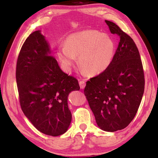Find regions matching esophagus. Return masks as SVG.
<instances>
[{"mask_svg": "<svg viewBox=\"0 0 158 158\" xmlns=\"http://www.w3.org/2000/svg\"><path fill=\"white\" fill-rule=\"evenodd\" d=\"M79 85H80V88H81V89H84L85 87V81H83V80H81V81H79Z\"/></svg>", "mask_w": 158, "mask_h": 158, "instance_id": "34e87169", "label": "esophagus"}]
</instances>
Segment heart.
Listing matches in <instances>:
<instances>
[{"label": "heart", "mask_w": 158, "mask_h": 158, "mask_svg": "<svg viewBox=\"0 0 158 158\" xmlns=\"http://www.w3.org/2000/svg\"><path fill=\"white\" fill-rule=\"evenodd\" d=\"M113 39L94 30L69 35L64 45L58 48L57 56L64 69L70 70L78 56V63L89 75H97L109 68L115 55Z\"/></svg>", "instance_id": "heart-1"}]
</instances>
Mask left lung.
Masks as SVG:
<instances>
[{
    "label": "left lung",
    "mask_w": 158,
    "mask_h": 158,
    "mask_svg": "<svg viewBox=\"0 0 158 158\" xmlns=\"http://www.w3.org/2000/svg\"><path fill=\"white\" fill-rule=\"evenodd\" d=\"M120 41L109 67L86 82L84 94L97 125L115 132L129 125L143 98L145 78L138 48L132 39L112 22L105 20Z\"/></svg>",
    "instance_id": "1"
}]
</instances>
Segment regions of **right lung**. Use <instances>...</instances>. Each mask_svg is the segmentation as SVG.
Masks as SVG:
<instances>
[{
  "mask_svg": "<svg viewBox=\"0 0 158 158\" xmlns=\"http://www.w3.org/2000/svg\"><path fill=\"white\" fill-rule=\"evenodd\" d=\"M16 82L22 111L36 129L52 136L68 130L72 119L68 96L80 87L78 80L60 69L41 31L31 33L23 43Z\"/></svg>",
  "mask_w": 158,
  "mask_h": 158,
  "instance_id": "1",
  "label": "right lung"
}]
</instances>
